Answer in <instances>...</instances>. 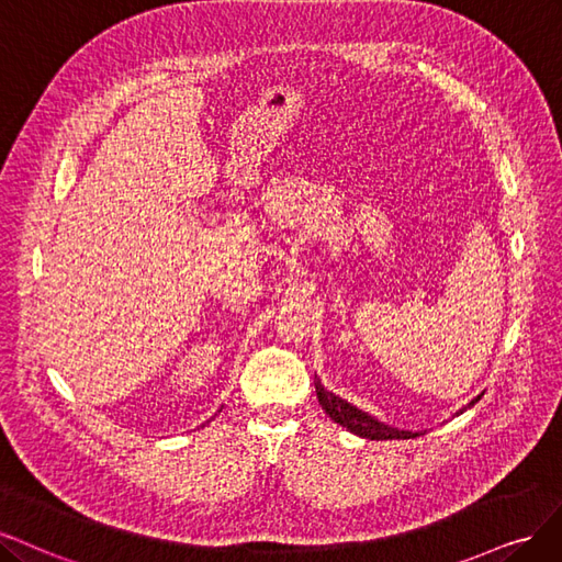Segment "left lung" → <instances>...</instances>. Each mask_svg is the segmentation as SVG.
Listing matches in <instances>:
<instances>
[{
  "label": "left lung",
  "mask_w": 562,
  "mask_h": 562,
  "mask_svg": "<svg viewBox=\"0 0 562 562\" xmlns=\"http://www.w3.org/2000/svg\"><path fill=\"white\" fill-rule=\"evenodd\" d=\"M315 392H317V400H319V406L324 408V413L329 415V418L334 423H338L340 427H346L348 431L357 434V437L361 439H371V441H392V439H415L420 437V434H425L427 429H420V431H411V429H400V427H392V425H385L380 423L375 415L367 413L357 408L355 404L346 402L342 396L329 392L327 387L322 385V380L315 375ZM483 396V392L476 396V400L469 402L467 406H462L456 415L464 413L467 408H472L479 400Z\"/></svg>",
  "instance_id": "left-lung-1"
}]
</instances>
